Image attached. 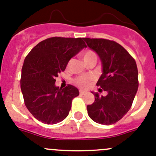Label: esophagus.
Segmentation results:
<instances>
[{
	"label": "esophagus",
	"instance_id": "obj_1",
	"mask_svg": "<svg viewBox=\"0 0 156 156\" xmlns=\"http://www.w3.org/2000/svg\"><path fill=\"white\" fill-rule=\"evenodd\" d=\"M85 93H86V91L83 90H80V95H83Z\"/></svg>",
	"mask_w": 156,
	"mask_h": 156
}]
</instances>
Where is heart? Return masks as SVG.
I'll list each match as a JSON object with an SVG mask.
<instances>
[{
    "mask_svg": "<svg viewBox=\"0 0 156 156\" xmlns=\"http://www.w3.org/2000/svg\"><path fill=\"white\" fill-rule=\"evenodd\" d=\"M80 56L84 62L89 60L97 61V58H98L97 54L91 49H87L83 51L80 53ZM91 80H92V77L90 76H83L77 77L75 80V83L80 87L86 88L90 85Z\"/></svg>",
    "mask_w": 156,
    "mask_h": 156,
    "instance_id": "obj_1",
    "label": "heart"
}]
</instances>
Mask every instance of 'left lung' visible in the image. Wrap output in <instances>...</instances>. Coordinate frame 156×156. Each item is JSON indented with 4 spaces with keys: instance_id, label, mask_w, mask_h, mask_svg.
<instances>
[{
    "instance_id": "obj_1",
    "label": "left lung",
    "mask_w": 156,
    "mask_h": 156,
    "mask_svg": "<svg viewBox=\"0 0 156 156\" xmlns=\"http://www.w3.org/2000/svg\"><path fill=\"white\" fill-rule=\"evenodd\" d=\"M87 46L98 54L102 74L97 83L108 93L105 97L94 93L95 101L87 105L90 118L104 125L121 120L131 108L138 88L136 62L120 44L104 38H83Z\"/></svg>"
}]
</instances>
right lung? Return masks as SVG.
I'll use <instances>...</instances> for the list:
<instances>
[{"instance_id": "obj_1", "label": "right lung", "mask_w": 156, "mask_h": 156, "mask_svg": "<svg viewBox=\"0 0 156 156\" xmlns=\"http://www.w3.org/2000/svg\"><path fill=\"white\" fill-rule=\"evenodd\" d=\"M86 47L83 38L53 37L39 42L26 56L21 90L25 106L38 121L55 125L68 116L79 90L73 85L58 88L55 78L65 70L70 58Z\"/></svg>"}]
</instances>
